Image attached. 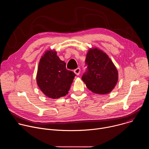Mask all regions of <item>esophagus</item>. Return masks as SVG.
<instances>
[{"label": "esophagus", "instance_id": "esophagus-1", "mask_svg": "<svg viewBox=\"0 0 149 149\" xmlns=\"http://www.w3.org/2000/svg\"><path fill=\"white\" fill-rule=\"evenodd\" d=\"M80 71H81V70H80L79 68H77V69L74 70V73H75L77 75H79V74H80Z\"/></svg>", "mask_w": 149, "mask_h": 149}]
</instances>
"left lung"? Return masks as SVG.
<instances>
[{"instance_id": "8db88e82", "label": "left lung", "mask_w": 149, "mask_h": 149, "mask_svg": "<svg viewBox=\"0 0 149 149\" xmlns=\"http://www.w3.org/2000/svg\"><path fill=\"white\" fill-rule=\"evenodd\" d=\"M86 72L82 80L94 93H110L118 81V71L109 56L98 48L90 49L86 56Z\"/></svg>"}]
</instances>
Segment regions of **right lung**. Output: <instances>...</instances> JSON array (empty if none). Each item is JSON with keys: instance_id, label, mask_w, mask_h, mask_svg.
<instances>
[{"instance_id": "right-lung-1", "label": "right lung", "mask_w": 149, "mask_h": 149, "mask_svg": "<svg viewBox=\"0 0 149 149\" xmlns=\"http://www.w3.org/2000/svg\"><path fill=\"white\" fill-rule=\"evenodd\" d=\"M75 74L66 68L55 51L45 52L40 59L36 75L39 88L46 96L53 99L68 93Z\"/></svg>"}]
</instances>
